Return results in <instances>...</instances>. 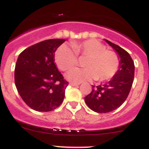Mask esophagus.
<instances>
[{
  "instance_id": "1",
  "label": "esophagus",
  "mask_w": 149,
  "mask_h": 149,
  "mask_svg": "<svg viewBox=\"0 0 149 149\" xmlns=\"http://www.w3.org/2000/svg\"><path fill=\"white\" fill-rule=\"evenodd\" d=\"M70 85H72V86H77V85H79V83H74V82H70Z\"/></svg>"
}]
</instances>
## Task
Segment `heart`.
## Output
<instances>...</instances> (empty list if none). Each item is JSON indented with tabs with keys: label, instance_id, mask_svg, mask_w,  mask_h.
Wrapping results in <instances>:
<instances>
[{
	"label": "heart",
	"instance_id": "1",
	"mask_svg": "<svg viewBox=\"0 0 149 149\" xmlns=\"http://www.w3.org/2000/svg\"><path fill=\"white\" fill-rule=\"evenodd\" d=\"M72 48L63 45L58 48L55 61L59 69L67 71L78 64V58H85V68H75L67 74V79L74 82L88 81L95 79L98 82L109 80L119 70L120 58L116 52L106 49L105 45L96 40H88L71 44Z\"/></svg>",
	"mask_w": 149,
	"mask_h": 149
}]
</instances>
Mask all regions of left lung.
<instances>
[{
	"label": "left lung",
	"instance_id": "8db88e82",
	"mask_svg": "<svg viewBox=\"0 0 149 149\" xmlns=\"http://www.w3.org/2000/svg\"><path fill=\"white\" fill-rule=\"evenodd\" d=\"M120 57L119 70L103 85H92L91 92L85 97L88 107L98 113L112 112L120 107L128 96L134 78V61L129 53L116 44L105 40Z\"/></svg>",
	"mask_w": 149,
	"mask_h": 149
}]
</instances>
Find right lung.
I'll use <instances>...</instances> for the list:
<instances>
[{
    "instance_id": "1",
    "label": "right lung",
    "mask_w": 149,
    "mask_h": 149,
    "mask_svg": "<svg viewBox=\"0 0 149 149\" xmlns=\"http://www.w3.org/2000/svg\"><path fill=\"white\" fill-rule=\"evenodd\" d=\"M64 39L42 41L22 52L15 67V84L19 95L31 109L49 112L64 100L68 82L58 70L55 52Z\"/></svg>"
}]
</instances>
